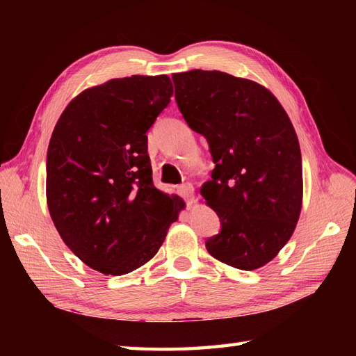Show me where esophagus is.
Instances as JSON below:
<instances>
[{"instance_id": "esophagus-1", "label": "esophagus", "mask_w": 356, "mask_h": 356, "mask_svg": "<svg viewBox=\"0 0 356 356\" xmlns=\"http://www.w3.org/2000/svg\"><path fill=\"white\" fill-rule=\"evenodd\" d=\"M178 193L181 195V197L184 199L188 204L193 202V197H195V188L190 184V182H186V184H181L178 187Z\"/></svg>"}]
</instances>
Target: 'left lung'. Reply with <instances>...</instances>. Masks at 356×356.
Returning <instances> with one entry per match:
<instances>
[{
	"instance_id": "8db88e82",
	"label": "left lung",
	"mask_w": 356,
	"mask_h": 356,
	"mask_svg": "<svg viewBox=\"0 0 356 356\" xmlns=\"http://www.w3.org/2000/svg\"><path fill=\"white\" fill-rule=\"evenodd\" d=\"M178 108L207 138L215 168L202 196L221 229L208 252L241 270L267 264L293 234L303 197L296 131L263 86L221 71L172 75Z\"/></svg>"
}]
</instances>
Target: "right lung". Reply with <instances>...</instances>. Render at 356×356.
I'll return each mask as SVG.
<instances>
[{"label":"right lung","mask_w":356,"mask_h":356,"mask_svg":"<svg viewBox=\"0 0 356 356\" xmlns=\"http://www.w3.org/2000/svg\"><path fill=\"white\" fill-rule=\"evenodd\" d=\"M174 93L168 75H132L84 90L58 120L47 149V204L62 241L105 275L157 254L184 202L153 184L147 132Z\"/></svg>","instance_id":"obj_1"}]
</instances>
